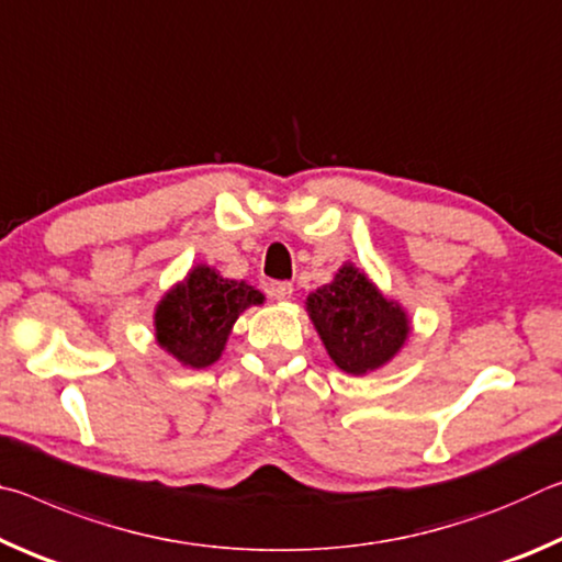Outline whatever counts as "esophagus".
Here are the masks:
<instances>
[{
  "label": "esophagus",
  "mask_w": 562,
  "mask_h": 562,
  "mask_svg": "<svg viewBox=\"0 0 562 562\" xmlns=\"http://www.w3.org/2000/svg\"><path fill=\"white\" fill-rule=\"evenodd\" d=\"M268 294H270V297H274V300H280V302L290 300L292 297V284L290 282H270L268 284Z\"/></svg>",
  "instance_id": "1"
}]
</instances>
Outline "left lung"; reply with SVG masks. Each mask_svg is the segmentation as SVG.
I'll list each match as a JSON object with an SVG mask.
<instances>
[{
    "instance_id": "obj_1",
    "label": "left lung",
    "mask_w": 562,
    "mask_h": 562,
    "mask_svg": "<svg viewBox=\"0 0 562 562\" xmlns=\"http://www.w3.org/2000/svg\"><path fill=\"white\" fill-rule=\"evenodd\" d=\"M304 310L329 359L351 376L386 367L412 335L408 312L355 262H345L331 282L310 292Z\"/></svg>"
}]
</instances>
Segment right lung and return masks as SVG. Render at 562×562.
I'll use <instances>...</instances> for the list:
<instances>
[{"mask_svg": "<svg viewBox=\"0 0 562 562\" xmlns=\"http://www.w3.org/2000/svg\"><path fill=\"white\" fill-rule=\"evenodd\" d=\"M262 302L265 294L252 284L223 278L211 265L198 262L158 300L156 345L188 369L211 367L223 357L237 317Z\"/></svg>", "mask_w": 562, "mask_h": 562, "instance_id": "add662e5", "label": "right lung"}]
</instances>
